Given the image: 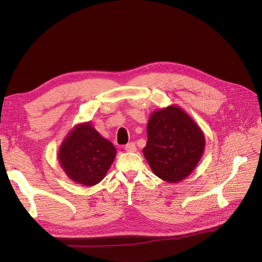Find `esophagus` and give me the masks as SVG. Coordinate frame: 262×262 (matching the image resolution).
I'll use <instances>...</instances> for the list:
<instances>
[{"label":"esophagus","instance_id":"34e87169","mask_svg":"<svg viewBox=\"0 0 262 262\" xmlns=\"http://www.w3.org/2000/svg\"><path fill=\"white\" fill-rule=\"evenodd\" d=\"M124 149L127 151H135L137 150V146H135V144L133 142H130L124 146Z\"/></svg>","mask_w":262,"mask_h":262}]
</instances>
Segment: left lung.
<instances>
[{"mask_svg":"<svg viewBox=\"0 0 262 262\" xmlns=\"http://www.w3.org/2000/svg\"><path fill=\"white\" fill-rule=\"evenodd\" d=\"M204 148L203 131L179 106L170 105L149 117L143 154L154 174L164 181L178 183L191 174Z\"/></svg>","mask_w":262,"mask_h":262,"instance_id":"obj_1","label":"left lung"}]
</instances>
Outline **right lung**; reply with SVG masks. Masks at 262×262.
I'll list each match as a JSON object with an SVG mask.
<instances>
[{
    "mask_svg": "<svg viewBox=\"0 0 262 262\" xmlns=\"http://www.w3.org/2000/svg\"><path fill=\"white\" fill-rule=\"evenodd\" d=\"M113 143L104 139L90 122L69 132L59 147L58 160L74 182L92 186L100 183L116 156Z\"/></svg>",
    "mask_w": 262,
    "mask_h": 262,
    "instance_id": "add662e5",
    "label": "right lung"
}]
</instances>
